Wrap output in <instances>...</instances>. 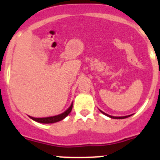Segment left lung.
<instances>
[{
	"label": "left lung",
	"mask_w": 160,
	"mask_h": 160,
	"mask_svg": "<svg viewBox=\"0 0 160 160\" xmlns=\"http://www.w3.org/2000/svg\"><path fill=\"white\" fill-rule=\"evenodd\" d=\"M101 111V112L102 113V114H105V115H107V116L110 117V118H117V119H122V118H128V117L131 116V115H128V116H122V117H114V116H111V115H109V114H106V113L102 112V111Z\"/></svg>",
	"instance_id": "1"
}]
</instances>
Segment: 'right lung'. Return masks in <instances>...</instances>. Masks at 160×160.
<instances>
[{
  "instance_id": "obj_1",
  "label": "right lung",
  "mask_w": 160,
  "mask_h": 160,
  "mask_svg": "<svg viewBox=\"0 0 160 160\" xmlns=\"http://www.w3.org/2000/svg\"><path fill=\"white\" fill-rule=\"evenodd\" d=\"M72 107H73V103H72L70 107L66 110L65 112H63L62 114H60L58 115H55V116H51V117H46V118H33V117H30V118H32V120H34L38 122H41V123H53V122H57L62 120L63 118H66L68 114H70V111L72 110Z\"/></svg>"
}]
</instances>
